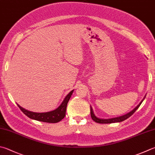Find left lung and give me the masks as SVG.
Segmentation results:
<instances>
[{
	"label": "left lung",
	"instance_id": "left-lung-1",
	"mask_svg": "<svg viewBox=\"0 0 155 155\" xmlns=\"http://www.w3.org/2000/svg\"><path fill=\"white\" fill-rule=\"evenodd\" d=\"M146 96H144V98L142 99V101L140 103H139V104L137 106L136 108H134V109L131 110L130 112H129L127 114H125V115H124L120 117H115V118H111V119H101L99 117H97L94 113V111H93V109H92V107L90 106V114H91V117H92V120H94L96 123H98V124H112V123H117V122H121L125 119H127V118H129L130 116H132L133 114L134 113V112L136 111V110L138 109V107L140 106V104H142V103L143 102V101L144 100V98L146 97Z\"/></svg>",
	"mask_w": 155,
	"mask_h": 155
}]
</instances>
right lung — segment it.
<instances>
[{
	"mask_svg": "<svg viewBox=\"0 0 155 155\" xmlns=\"http://www.w3.org/2000/svg\"><path fill=\"white\" fill-rule=\"evenodd\" d=\"M73 92H74V90H71V91L65 96V98H64L62 103L59 105V107H58V108H57L56 109L51 110V111L49 112L35 113L23 109V107L19 106V104H17V106L19 107V109L21 110V111L24 113L25 115H27L28 117H30V119L39 121L46 122V123H57V122H59L65 117L67 105H68L69 99L71 98V96L73 94Z\"/></svg>",
	"mask_w": 155,
	"mask_h": 155,
	"instance_id": "1",
	"label": "right lung"
}]
</instances>
